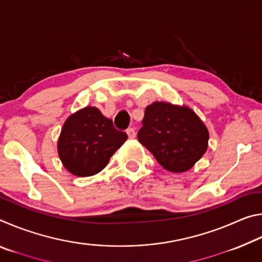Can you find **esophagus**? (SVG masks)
<instances>
[{
	"label": "esophagus",
	"instance_id": "obj_1",
	"mask_svg": "<svg viewBox=\"0 0 262 262\" xmlns=\"http://www.w3.org/2000/svg\"><path fill=\"white\" fill-rule=\"evenodd\" d=\"M127 135H128V137H129V139H135V137H136V132H135L134 128H128V129H127Z\"/></svg>",
	"mask_w": 262,
	"mask_h": 262
}]
</instances>
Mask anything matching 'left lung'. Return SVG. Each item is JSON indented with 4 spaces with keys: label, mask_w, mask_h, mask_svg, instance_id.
Here are the masks:
<instances>
[{
    "label": "left lung",
    "mask_w": 262,
    "mask_h": 262,
    "mask_svg": "<svg viewBox=\"0 0 262 262\" xmlns=\"http://www.w3.org/2000/svg\"><path fill=\"white\" fill-rule=\"evenodd\" d=\"M139 142L173 173L188 171L207 151L209 132L188 106L155 101L145 108Z\"/></svg>",
    "instance_id": "left-lung-1"
}]
</instances>
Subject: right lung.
<instances>
[{"label": "right lung", "instance_id": "1", "mask_svg": "<svg viewBox=\"0 0 262 262\" xmlns=\"http://www.w3.org/2000/svg\"><path fill=\"white\" fill-rule=\"evenodd\" d=\"M127 137L126 133L115 129L113 121L98 108L86 106L64 121L57 141V154L70 173L90 177L107 165Z\"/></svg>", "mask_w": 262, "mask_h": 262}]
</instances>
